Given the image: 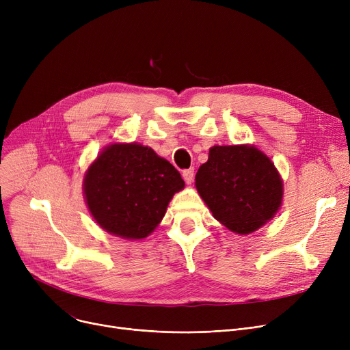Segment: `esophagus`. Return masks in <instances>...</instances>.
Here are the masks:
<instances>
[{
	"label": "esophagus",
	"instance_id": "1",
	"mask_svg": "<svg viewBox=\"0 0 350 350\" xmlns=\"http://www.w3.org/2000/svg\"><path fill=\"white\" fill-rule=\"evenodd\" d=\"M183 178H185V181L190 185V183L194 178V169H187V170L183 172Z\"/></svg>",
	"mask_w": 350,
	"mask_h": 350
}]
</instances>
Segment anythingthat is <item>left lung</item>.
<instances>
[{
  "mask_svg": "<svg viewBox=\"0 0 350 350\" xmlns=\"http://www.w3.org/2000/svg\"><path fill=\"white\" fill-rule=\"evenodd\" d=\"M196 187L215 219L250 234L278 211L282 180L273 163L254 146H214L200 165Z\"/></svg>",
  "mask_w": 350,
  "mask_h": 350,
  "instance_id": "1",
  "label": "left lung"
}]
</instances>
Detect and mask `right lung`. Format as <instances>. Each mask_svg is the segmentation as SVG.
Listing matches in <instances>:
<instances>
[{"label":"right lung","mask_w":350,"mask_h":350,"mask_svg":"<svg viewBox=\"0 0 350 350\" xmlns=\"http://www.w3.org/2000/svg\"><path fill=\"white\" fill-rule=\"evenodd\" d=\"M183 187L185 181L173 164L136 143L106 147L83 181L86 203L96 223L129 240L149 235Z\"/></svg>","instance_id":"obj_1"}]
</instances>
